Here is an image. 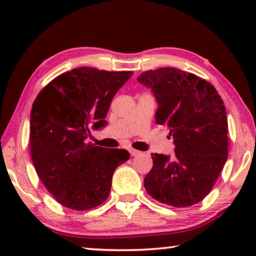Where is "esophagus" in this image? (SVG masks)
Listing matches in <instances>:
<instances>
[{
  "label": "esophagus",
  "instance_id": "1",
  "mask_svg": "<svg viewBox=\"0 0 256 256\" xmlns=\"http://www.w3.org/2000/svg\"><path fill=\"white\" fill-rule=\"evenodd\" d=\"M129 152H130L132 156H138V155H140V154H141V152H138V150H135V149H130V150H129Z\"/></svg>",
  "mask_w": 256,
  "mask_h": 256
}]
</instances>
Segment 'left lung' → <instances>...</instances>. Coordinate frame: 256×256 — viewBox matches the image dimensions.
<instances>
[{
	"label": "left lung",
	"mask_w": 256,
	"mask_h": 256,
	"mask_svg": "<svg viewBox=\"0 0 256 256\" xmlns=\"http://www.w3.org/2000/svg\"><path fill=\"white\" fill-rule=\"evenodd\" d=\"M138 82L152 88L155 120L172 136V156L152 154L144 188L154 199L174 208L202 200L218 180L228 155L226 108L216 90L200 76L174 68L150 70Z\"/></svg>",
	"instance_id": "left-lung-1"
}]
</instances>
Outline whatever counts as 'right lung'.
<instances>
[{"label":"right lung","instance_id":"add662e5","mask_svg":"<svg viewBox=\"0 0 256 256\" xmlns=\"http://www.w3.org/2000/svg\"><path fill=\"white\" fill-rule=\"evenodd\" d=\"M132 71L78 68L38 93L30 114V152L38 177L65 208L86 211L110 196L115 169L129 160L124 149L86 142L90 128L104 127L110 102Z\"/></svg>","mask_w":256,"mask_h":256}]
</instances>
